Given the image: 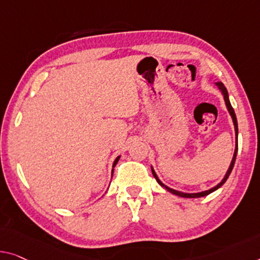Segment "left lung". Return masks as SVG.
<instances>
[{"mask_svg": "<svg viewBox=\"0 0 260 260\" xmlns=\"http://www.w3.org/2000/svg\"><path fill=\"white\" fill-rule=\"evenodd\" d=\"M215 85L217 86V88L222 93L223 98H224V102H225V106H226V110L229 112L230 117L232 119V122H234V127H235V135H236V145H235V152H234V156H232V160H231V164L229 166V168H228L225 175L222 179V181L219 182L218 184H216L215 187H212L210 189H208V190H203V191H199V192H183V191H180V190H175V189L168 187V185H166L164 182H162L160 179H158V176L156 175V173H155V170L153 168V166H150V168H152V173H153V176L155 177V180L158 184L161 185V187H164L166 190H168L169 192L174 193V195L176 196H180V197H184V199H197V197H203V196H207L209 193L214 192L217 189L222 187V185L225 183V181L228 180V177L232 172V168H234V165H235V161H236V156H237V150H238V125H237V118H236V114H235V111L234 108H232L231 104H230V100H229V94H228V90L224 86V84L222 81H217L215 83Z\"/></svg>", "mask_w": 260, "mask_h": 260, "instance_id": "1", "label": "left lung"}]
</instances>
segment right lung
<instances>
[{
	"mask_svg": "<svg viewBox=\"0 0 260 260\" xmlns=\"http://www.w3.org/2000/svg\"><path fill=\"white\" fill-rule=\"evenodd\" d=\"M120 156H121V155H119V156H117V158H115V160H114V162H113V166H112V172H111V180H112V176H113L114 167H115V165H117V164H118V161H119V158H120Z\"/></svg>",
	"mask_w": 260,
	"mask_h": 260,
	"instance_id": "obj_1",
	"label": "right lung"
}]
</instances>
